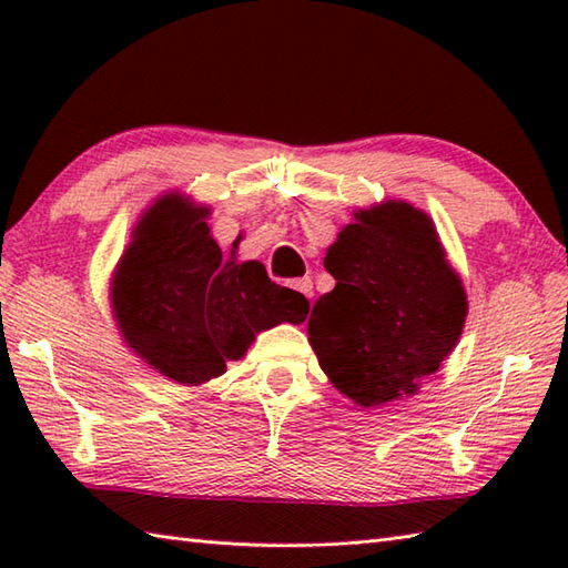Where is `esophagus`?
I'll return each instance as SVG.
<instances>
[{
  "mask_svg": "<svg viewBox=\"0 0 568 568\" xmlns=\"http://www.w3.org/2000/svg\"><path fill=\"white\" fill-rule=\"evenodd\" d=\"M297 293H303L307 300H312V277H300V281L293 283Z\"/></svg>",
  "mask_w": 568,
  "mask_h": 568,
  "instance_id": "obj_1",
  "label": "esophagus"
}]
</instances>
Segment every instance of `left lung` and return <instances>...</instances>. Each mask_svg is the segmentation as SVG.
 <instances>
[{
  "label": "left lung",
  "mask_w": 568,
  "mask_h": 568,
  "mask_svg": "<svg viewBox=\"0 0 568 568\" xmlns=\"http://www.w3.org/2000/svg\"><path fill=\"white\" fill-rule=\"evenodd\" d=\"M334 291L307 322L322 371L361 407L419 390L464 332L468 300L432 216L405 200L354 212L324 256Z\"/></svg>",
  "instance_id": "obj_1"
}]
</instances>
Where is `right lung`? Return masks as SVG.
Wrapping results in <instances>:
<instances>
[{
    "instance_id": "1",
    "label": "right lung",
    "mask_w": 568,
    "mask_h": 568,
    "mask_svg": "<svg viewBox=\"0 0 568 568\" xmlns=\"http://www.w3.org/2000/svg\"><path fill=\"white\" fill-rule=\"evenodd\" d=\"M210 207L165 192L141 214L110 281L112 315L143 364L180 385H202L275 324L305 322L310 303L275 285L263 263L222 256Z\"/></svg>"
}]
</instances>
